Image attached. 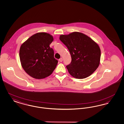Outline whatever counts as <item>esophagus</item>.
<instances>
[{
    "instance_id": "obj_1",
    "label": "esophagus",
    "mask_w": 124,
    "mask_h": 124,
    "mask_svg": "<svg viewBox=\"0 0 124 124\" xmlns=\"http://www.w3.org/2000/svg\"><path fill=\"white\" fill-rule=\"evenodd\" d=\"M59 61L60 62H62V61H63V59H62V58H60V59H59Z\"/></svg>"
}]
</instances>
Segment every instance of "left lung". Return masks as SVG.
<instances>
[{"instance_id": "1", "label": "left lung", "mask_w": 124, "mask_h": 124, "mask_svg": "<svg viewBox=\"0 0 124 124\" xmlns=\"http://www.w3.org/2000/svg\"><path fill=\"white\" fill-rule=\"evenodd\" d=\"M59 39L71 54V61L66 68L72 77L83 79L94 72L99 66L101 56L100 48L96 42L78 32L61 35Z\"/></svg>"}]
</instances>
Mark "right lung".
Instances as JSON below:
<instances>
[{"label": "right lung", "mask_w": 124, "mask_h": 124, "mask_svg": "<svg viewBox=\"0 0 124 124\" xmlns=\"http://www.w3.org/2000/svg\"><path fill=\"white\" fill-rule=\"evenodd\" d=\"M53 40L50 34L39 32L31 36L21 45L19 50L21 64L30 76L42 79L50 76L58 61L54 57L50 45Z\"/></svg>", "instance_id": "1"}]
</instances>
